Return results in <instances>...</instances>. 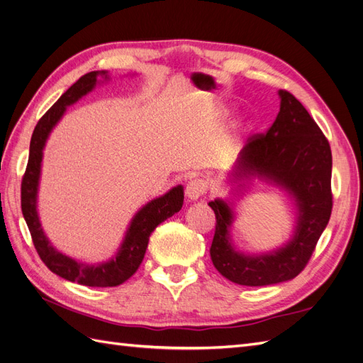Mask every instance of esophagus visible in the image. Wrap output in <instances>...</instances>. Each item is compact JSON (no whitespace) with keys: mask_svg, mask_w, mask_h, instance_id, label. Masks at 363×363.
I'll use <instances>...</instances> for the list:
<instances>
[{"mask_svg":"<svg viewBox=\"0 0 363 363\" xmlns=\"http://www.w3.org/2000/svg\"><path fill=\"white\" fill-rule=\"evenodd\" d=\"M206 191H207V186L201 179H192L188 182V184H186L184 194H186V199L189 201H196L199 199H201V196L206 194Z\"/></svg>","mask_w":363,"mask_h":363,"instance_id":"esophagus-1","label":"esophagus"}]
</instances>
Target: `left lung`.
<instances>
[{"mask_svg":"<svg viewBox=\"0 0 363 363\" xmlns=\"http://www.w3.org/2000/svg\"><path fill=\"white\" fill-rule=\"evenodd\" d=\"M280 112L267 133L248 138L232 172L235 180L260 177L295 199L298 218L292 239L271 252L247 256L230 239V203H208L216 216L211 257L215 268L242 286H267L291 280L304 269L332 215V150L304 106L288 91H279Z\"/></svg>","mask_w":363,"mask_h":363,"instance_id":"left-lung-1","label":"left lung"}]
</instances>
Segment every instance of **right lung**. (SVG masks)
<instances>
[{
  "label": "right lung",
  "mask_w": 363,
  "mask_h": 363,
  "mask_svg": "<svg viewBox=\"0 0 363 363\" xmlns=\"http://www.w3.org/2000/svg\"><path fill=\"white\" fill-rule=\"evenodd\" d=\"M98 75L104 77L106 80L108 79L106 71H92L84 74L39 119L31 135L28 163L23 177V184H21V208H23V215L28 225L33 244H35L39 257L50 271L57 274L65 280L77 281L79 284H83V286L107 288L118 286V284L124 283L138 271L142 259L145 256L152 230L163 223L164 219L171 218L174 213L180 211L184 195L183 186L179 184L169 192L159 196V199L151 200L148 204L142 207L131 219L125 238L118 252L107 262L96 263V265L77 262L69 256H65L63 252L51 245L48 238L43 233L36 208L43 147H45V142L54 125L59 123L63 113L67 112V107L79 101L82 96L94 89Z\"/></svg>",
  "instance_id": "1"
}]
</instances>
